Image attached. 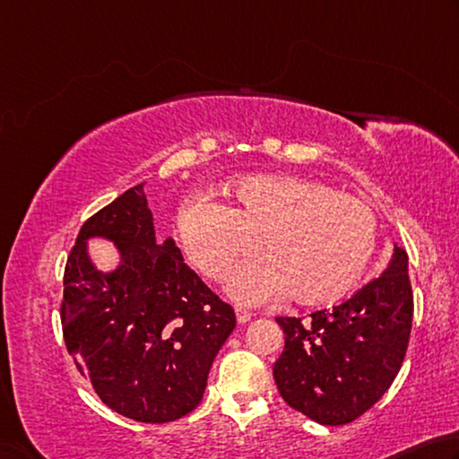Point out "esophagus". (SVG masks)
<instances>
[{"instance_id": "34e87169", "label": "esophagus", "mask_w": 459, "mask_h": 459, "mask_svg": "<svg viewBox=\"0 0 459 459\" xmlns=\"http://www.w3.org/2000/svg\"><path fill=\"white\" fill-rule=\"evenodd\" d=\"M236 318H238L239 325H246V323H250V320H252V312L246 310V308H236Z\"/></svg>"}]
</instances>
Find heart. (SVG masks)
Listing matches in <instances>:
<instances>
[{
    "label": "heart",
    "instance_id": "1",
    "mask_svg": "<svg viewBox=\"0 0 459 459\" xmlns=\"http://www.w3.org/2000/svg\"><path fill=\"white\" fill-rule=\"evenodd\" d=\"M234 207L207 195L185 201L177 234L193 266L228 280L231 299L266 304L286 292L323 304L349 292L363 276L377 246V220L363 201L331 185L290 175L246 177L231 187Z\"/></svg>",
    "mask_w": 459,
    "mask_h": 459
}]
</instances>
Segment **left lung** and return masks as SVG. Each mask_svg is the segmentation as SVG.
Returning a JSON list of instances; mask_svg holds the SVG:
<instances>
[{"label": "left lung", "instance_id": "8db88e82", "mask_svg": "<svg viewBox=\"0 0 459 459\" xmlns=\"http://www.w3.org/2000/svg\"><path fill=\"white\" fill-rule=\"evenodd\" d=\"M413 320L409 258L393 246L379 278L310 318H276L284 351L274 381L288 405L320 425L355 421L379 401L403 365Z\"/></svg>", "mask_w": 459, "mask_h": 459}]
</instances>
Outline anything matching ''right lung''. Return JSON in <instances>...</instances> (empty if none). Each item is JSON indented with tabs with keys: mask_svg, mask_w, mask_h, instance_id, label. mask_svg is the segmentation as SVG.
<instances>
[{
	"mask_svg": "<svg viewBox=\"0 0 459 459\" xmlns=\"http://www.w3.org/2000/svg\"><path fill=\"white\" fill-rule=\"evenodd\" d=\"M91 238L116 246L115 269L95 266ZM234 328V308L183 262L173 238L157 242L143 185L80 228L64 270V341L115 413L141 423L191 413Z\"/></svg>",
	"mask_w": 459,
	"mask_h": 459,
	"instance_id": "obj_1",
	"label": "right lung"
}]
</instances>
